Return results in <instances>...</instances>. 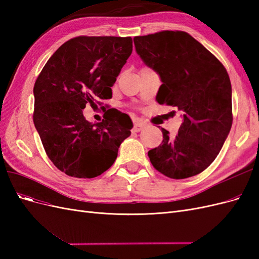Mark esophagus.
<instances>
[{
    "label": "esophagus",
    "mask_w": 259,
    "mask_h": 259,
    "mask_svg": "<svg viewBox=\"0 0 259 259\" xmlns=\"http://www.w3.org/2000/svg\"><path fill=\"white\" fill-rule=\"evenodd\" d=\"M146 123L145 122H137V123H135V125H134V128H133V132L134 133H137V132H140L142 130H144L145 127H146Z\"/></svg>",
    "instance_id": "esophagus-1"
}]
</instances>
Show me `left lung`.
Instances as JSON below:
<instances>
[{"label": "left lung", "instance_id": "left-lung-1", "mask_svg": "<svg viewBox=\"0 0 259 259\" xmlns=\"http://www.w3.org/2000/svg\"><path fill=\"white\" fill-rule=\"evenodd\" d=\"M136 52L158 72L160 105L183 111L174 138L162 128V144L149 150L153 167L173 179L200 174L218 155L232 125L231 83L213 54L184 31L135 36Z\"/></svg>", "mask_w": 259, "mask_h": 259}]
</instances>
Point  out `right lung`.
Instances as JSON below:
<instances>
[{"instance_id":"add662e5","label":"right lung","mask_w":259,"mask_h":259,"mask_svg":"<svg viewBox=\"0 0 259 259\" xmlns=\"http://www.w3.org/2000/svg\"><path fill=\"white\" fill-rule=\"evenodd\" d=\"M132 51L131 36H77L62 44L38 74L34 126L50 160L68 176L101 175L131 135L126 113L109 109L103 121L91 123L83 109L112 97V85Z\"/></svg>"}]
</instances>
